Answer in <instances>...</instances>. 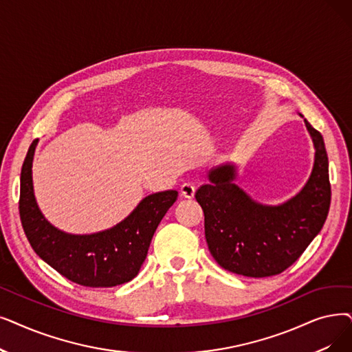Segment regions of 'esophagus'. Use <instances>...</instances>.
<instances>
[{
	"mask_svg": "<svg viewBox=\"0 0 352 352\" xmlns=\"http://www.w3.org/2000/svg\"><path fill=\"white\" fill-rule=\"evenodd\" d=\"M181 195L184 198H192L195 194V186L192 182H184V184L181 186Z\"/></svg>",
	"mask_w": 352,
	"mask_h": 352,
	"instance_id": "34e87169",
	"label": "esophagus"
}]
</instances>
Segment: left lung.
I'll return each mask as SVG.
<instances>
[{
    "mask_svg": "<svg viewBox=\"0 0 352 352\" xmlns=\"http://www.w3.org/2000/svg\"><path fill=\"white\" fill-rule=\"evenodd\" d=\"M303 120L315 161L307 184L287 201L270 206L253 200L236 184L233 162L211 168L208 182L197 190L208 250L223 269L248 278L279 274L298 261L322 228L331 204L328 155L322 135Z\"/></svg>",
    "mask_w": 352,
    "mask_h": 352,
    "instance_id": "1",
    "label": "left lung"
}]
</instances>
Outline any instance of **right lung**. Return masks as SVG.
Returning <instances> with one entry per match:
<instances>
[{"label": "right lung", "instance_id": "right-lung-1", "mask_svg": "<svg viewBox=\"0 0 352 352\" xmlns=\"http://www.w3.org/2000/svg\"><path fill=\"white\" fill-rule=\"evenodd\" d=\"M37 142L38 140L30 145L20 178V217L33 250L60 274L82 286L112 287L132 280L178 191L146 195L128 217L108 230L91 234L66 233L43 216L36 201L32 168Z\"/></svg>", "mask_w": 352, "mask_h": 352}]
</instances>
